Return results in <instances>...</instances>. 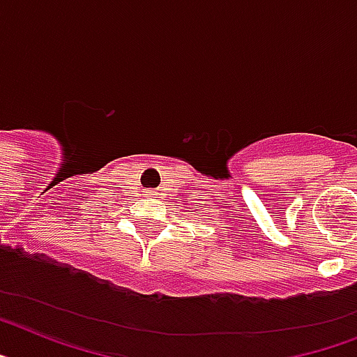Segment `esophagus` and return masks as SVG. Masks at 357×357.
I'll return each mask as SVG.
<instances>
[{
    "instance_id": "obj_1",
    "label": "esophagus",
    "mask_w": 357,
    "mask_h": 357,
    "mask_svg": "<svg viewBox=\"0 0 357 357\" xmlns=\"http://www.w3.org/2000/svg\"><path fill=\"white\" fill-rule=\"evenodd\" d=\"M147 193H149V191H147Z\"/></svg>"
}]
</instances>
